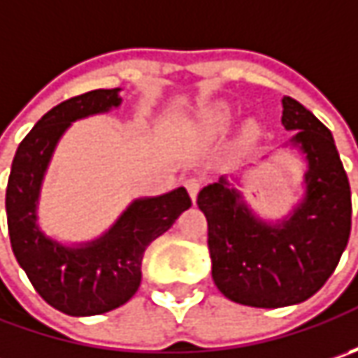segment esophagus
Returning a JSON list of instances; mask_svg holds the SVG:
<instances>
[{"label":"esophagus","instance_id":"34e87169","mask_svg":"<svg viewBox=\"0 0 358 358\" xmlns=\"http://www.w3.org/2000/svg\"><path fill=\"white\" fill-rule=\"evenodd\" d=\"M185 189H187V193H189V197H191V201H195L197 199V193H199V189H201V181L199 179H187Z\"/></svg>","mask_w":358,"mask_h":358}]
</instances>
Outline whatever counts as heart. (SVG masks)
Wrapping results in <instances>:
<instances>
[{"label":"heart","instance_id":"obj_1","mask_svg":"<svg viewBox=\"0 0 358 358\" xmlns=\"http://www.w3.org/2000/svg\"><path fill=\"white\" fill-rule=\"evenodd\" d=\"M231 119H233V109L227 103L209 105L201 111V129L207 135H219V133L227 131V127L231 125ZM259 137H261V125L255 119L245 121L239 135L241 147L253 145Z\"/></svg>","mask_w":358,"mask_h":358}]
</instances>
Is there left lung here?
Instances as JSON below:
<instances>
[{
	"instance_id": "left-lung-1",
	"label": "left lung",
	"mask_w": 358,
	"mask_h": 358,
	"mask_svg": "<svg viewBox=\"0 0 358 358\" xmlns=\"http://www.w3.org/2000/svg\"><path fill=\"white\" fill-rule=\"evenodd\" d=\"M282 125L307 161L305 197L279 223L249 209L221 177L197 197L207 217L211 275L223 295L247 307L279 309L313 296L333 275L351 235V187L331 131L293 97Z\"/></svg>"
}]
</instances>
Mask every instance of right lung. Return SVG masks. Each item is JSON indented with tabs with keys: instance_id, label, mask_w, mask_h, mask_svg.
<instances>
[{
	"instance_id": "1",
	"label": "right lung",
	"mask_w": 358,
	"mask_h": 358,
	"mask_svg": "<svg viewBox=\"0 0 358 358\" xmlns=\"http://www.w3.org/2000/svg\"><path fill=\"white\" fill-rule=\"evenodd\" d=\"M117 90H95L55 105L21 141L7 181L6 211L13 255L35 291L71 317L101 315L125 305L141 285V261L151 241L191 207L185 187L135 199L97 239L63 245L37 225V203L55 145L77 119L121 105Z\"/></svg>"
}]
</instances>
